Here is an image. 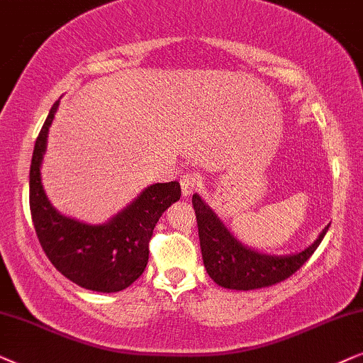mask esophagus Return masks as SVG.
<instances>
[{
    "label": "esophagus",
    "mask_w": 363,
    "mask_h": 363,
    "mask_svg": "<svg viewBox=\"0 0 363 363\" xmlns=\"http://www.w3.org/2000/svg\"><path fill=\"white\" fill-rule=\"evenodd\" d=\"M199 186V177L192 172H186L184 176L181 177V189H182V196L189 197L192 192L197 189Z\"/></svg>",
    "instance_id": "34e87169"
}]
</instances>
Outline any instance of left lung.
Listing matches in <instances>:
<instances>
[{"instance_id": "8db88e82", "label": "left lung", "mask_w": 363, "mask_h": 363, "mask_svg": "<svg viewBox=\"0 0 363 363\" xmlns=\"http://www.w3.org/2000/svg\"><path fill=\"white\" fill-rule=\"evenodd\" d=\"M192 206L196 211L202 260H204L207 274L217 286L235 289V291L270 287L291 277L315 252L328 230L327 225L315 242L303 249L302 252L280 255V257L265 255L240 244L227 230L216 212L201 199V196H192Z\"/></svg>"}]
</instances>
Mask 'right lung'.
<instances>
[{"label":"right lung","instance_id":"obj_1","mask_svg":"<svg viewBox=\"0 0 363 363\" xmlns=\"http://www.w3.org/2000/svg\"><path fill=\"white\" fill-rule=\"evenodd\" d=\"M60 101L52 104L36 139L30 169V209L40 244L51 264L79 287L119 292L141 277L149 260V240L159 217L181 199L177 181L146 187L123 212L101 225H89L57 212L41 184L48 133Z\"/></svg>","mask_w":363,"mask_h":363}]
</instances>
